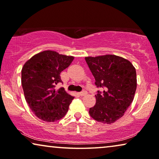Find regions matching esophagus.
Instances as JSON below:
<instances>
[{
    "instance_id": "34e87169",
    "label": "esophagus",
    "mask_w": 159,
    "mask_h": 159,
    "mask_svg": "<svg viewBox=\"0 0 159 159\" xmlns=\"http://www.w3.org/2000/svg\"><path fill=\"white\" fill-rule=\"evenodd\" d=\"M87 94H88V93H87L86 91H83V92H82V93H80V95L81 97H83V96H84V95H86Z\"/></svg>"
}]
</instances>
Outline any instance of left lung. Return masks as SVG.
Masks as SVG:
<instances>
[{"mask_svg": "<svg viewBox=\"0 0 159 159\" xmlns=\"http://www.w3.org/2000/svg\"><path fill=\"white\" fill-rule=\"evenodd\" d=\"M85 61L98 88L96 103L89 114L95 120L112 124L122 117L133 101L137 88L136 70L129 61L116 55L87 56Z\"/></svg>", "mask_w": 159, "mask_h": 159, "instance_id": "left-lung-1", "label": "left lung"}]
</instances>
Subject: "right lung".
Returning a JSON list of instances; mask_svg holds the SVG:
<instances>
[{"mask_svg": "<svg viewBox=\"0 0 159 159\" xmlns=\"http://www.w3.org/2000/svg\"><path fill=\"white\" fill-rule=\"evenodd\" d=\"M75 57L44 51L27 61L21 69V85L26 101L41 120L53 122L63 118L74 99L64 88L56 90L62 82L60 74Z\"/></svg>", "mask_w": 159, "mask_h": 159, "instance_id": "add662e5", "label": "right lung"}]
</instances>
